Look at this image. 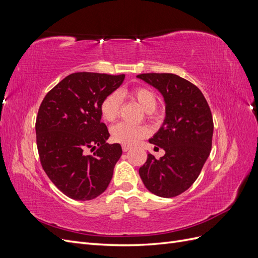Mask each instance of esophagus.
<instances>
[{
    "label": "esophagus",
    "instance_id": "obj_1",
    "mask_svg": "<svg viewBox=\"0 0 258 258\" xmlns=\"http://www.w3.org/2000/svg\"><path fill=\"white\" fill-rule=\"evenodd\" d=\"M129 150H131V147L129 145H122V151L123 152H128Z\"/></svg>",
    "mask_w": 258,
    "mask_h": 258
}]
</instances>
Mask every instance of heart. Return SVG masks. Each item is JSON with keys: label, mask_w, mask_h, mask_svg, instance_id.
Returning <instances> with one entry per match:
<instances>
[{"label": "heart", "mask_w": 258, "mask_h": 258, "mask_svg": "<svg viewBox=\"0 0 258 258\" xmlns=\"http://www.w3.org/2000/svg\"><path fill=\"white\" fill-rule=\"evenodd\" d=\"M120 96L134 99L136 102L141 105L148 117L152 116V112H154L158 105L157 95L147 87H136L130 90H121L119 93L112 92L101 101L99 107L101 117L105 121L112 122L118 117L121 107ZM147 135L148 129L142 124L132 126V124L119 122L111 129L113 141L123 145H134Z\"/></svg>", "instance_id": "heart-1"}]
</instances>
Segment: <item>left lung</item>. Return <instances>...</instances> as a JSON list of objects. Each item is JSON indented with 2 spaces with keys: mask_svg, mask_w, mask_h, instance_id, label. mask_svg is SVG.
Here are the masks:
<instances>
[{
  "mask_svg": "<svg viewBox=\"0 0 258 258\" xmlns=\"http://www.w3.org/2000/svg\"><path fill=\"white\" fill-rule=\"evenodd\" d=\"M138 79L157 89L166 103L162 126L150 143L165 150L156 159L147 155L139 169L146 188L156 196L175 197L187 190L207 161L213 137L212 113L200 89L172 73H145Z\"/></svg>",
  "mask_w": 258,
  "mask_h": 258,
  "instance_id": "obj_1",
  "label": "left lung"
}]
</instances>
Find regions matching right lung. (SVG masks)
<instances>
[{"mask_svg": "<svg viewBox=\"0 0 258 258\" xmlns=\"http://www.w3.org/2000/svg\"><path fill=\"white\" fill-rule=\"evenodd\" d=\"M123 80V74H70L38 108L35 131L42 167L57 188L74 200H91L102 194L122 154L120 144L106 143L110 134L99 107ZM86 148L96 151L87 155Z\"/></svg>", "mask_w": 258, "mask_h": 258, "instance_id": "add662e5", "label": "right lung"}]
</instances>
